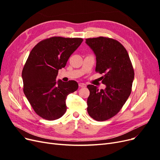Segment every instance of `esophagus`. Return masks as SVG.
<instances>
[{"label": "esophagus", "mask_w": 160, "mask_h": 160, "mask_svg": "<svg viewBox=\"0 0 160 160\" xmlns=\"http://www.w3.org/2000/svg\"><path fill=\"white\" fill-rule=\"evenodd\" d=\"M79 86L80 87V88H85V87H86V84L83 83H80L79 84Z\"/></svg>", "instance_id": "1"}]
</instances>
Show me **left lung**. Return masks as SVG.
<instances>
[{"label": "left lung", "mask_w": 160, "mask_h": 160, "mask_svg": "<svg viewBox=\"0 0 160 160\" xmlns=\"http://www.w3.org/2000/svg\"><path fill=\"white\" fill-rule=\"evenodd\" d=\"M86 44L96 57L95 71L100 74L105 89L88 85V112L96 121L113 117L122 108L132 92L134 71L125 47L113 38L99 37L87 38Z\"/></svg>", "instance_id": "8db88e82"}]
</instances>
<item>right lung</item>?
Instances as JSON below:
<instances>
[{"instance_id": "obj_1", "label": "right lung", "mask_w": 160, "mask_h": 160, "mask_svg": "<svg viewBox=\"0 0 160 160\" xmlns=\"http://www.w3.org/2000/svg\"><path fill=\"white\" fill-rule=\"evenodd\" d=\"M82 41L81 38L51 37L38 42L28 55L22 72L23 91L42 118L55 120L66 112L67 97L78 89V83L56 78Z\"/></svg>"}]
</instances>
